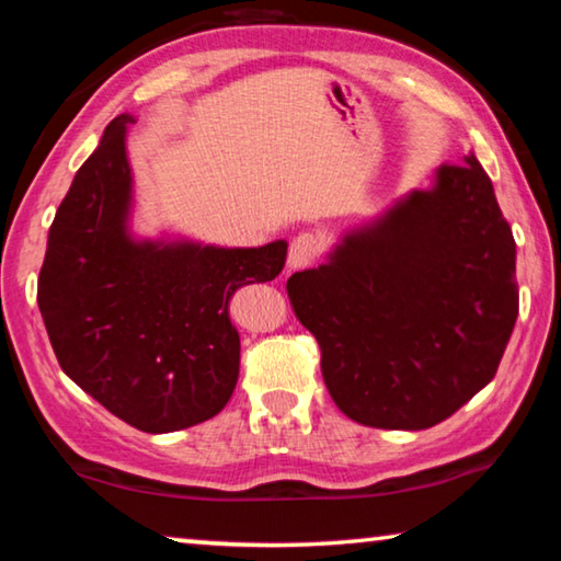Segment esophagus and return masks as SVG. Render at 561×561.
I'll return each mask as SVG.
<instances>
[{
  "label": "esophagus",
  "mask_w": 561,
  "mask_h": 561,
  "mask_svg": "<svg viewBox=\"0 0 561 561\" xmlns=\"http://www.w3.org/2000/svg\"><path fill=\"white\" fill-rule=\"evenodd\" d=\"M324 250V242L321 237L314 232H301L291 240L289 244V257H287V267L289 270H299L307 267V264L314 262L319 257V252Z\"/></svg>",
  "instance_id": "obj_1"
}]
</instances>
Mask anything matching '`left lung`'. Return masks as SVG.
<instances>
[{"mask_svg":"<svg viewBox=\"0 0 561 561\" xmlns=\"http://www.w3.org/2000/svg\"><path fill=\"white\" fill-rule=\"evenodd\" d=\"M515 237L472 153L435 170L317 270L287 282L321 348L339 411L368 428L423 431L497 374L517 321Z\"/></svg>","mask_w":561,"mask_h":561,"instance_id":"obj_1","label":"left lung"}]
</instances>
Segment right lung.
<instances>
[{"mask_svg": "<svg viewBox=\"0 0 561 561\" xmlns=\"http://www.w3.org/2000/svg\"><path fill=\"white\" fill-rule=\"evenodd\" d=\"M128 123V113L108 123L56 210L36 299L76 386L133 428L173 433L230 401L240 376L230 297L277 277L287 242L133 240Z\"/></svg>", "mask_w": 561, "mask_h": 561, "instance_id": "add662e5", "label": "right lung"}]
</instances>
